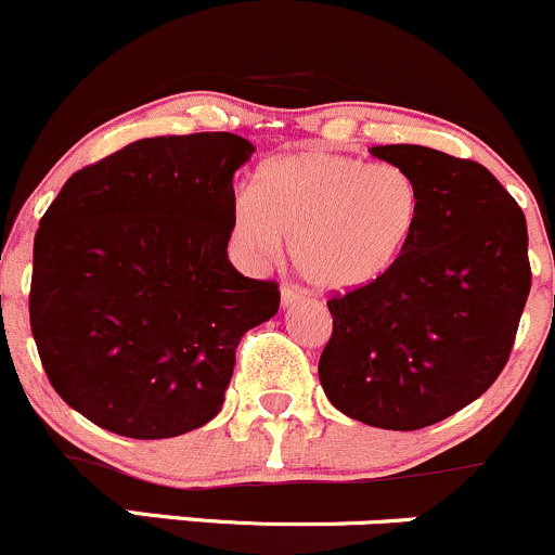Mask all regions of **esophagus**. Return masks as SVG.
Returning a JSON list of instances; mask_svg holds the SVG:
<instances>
[{"label": "esophagus", "mask_w": 555, "mask_h": 555, "mask_svg": "<svg viewBox=\"0 0 555 555\" xmlns=\"http://www.w3.org/2000/svg\"><path fill=\"white\" fill-rule=\"evenodd\" d=\"M301 299H305V294L299 288H294V285H283V291H280V305H283V310L299 305Z\"/></svg>", "instance_id": "1"}]
</instances>
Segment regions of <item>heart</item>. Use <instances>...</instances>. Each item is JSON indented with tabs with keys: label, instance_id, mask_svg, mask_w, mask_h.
<instances>
[{
	"label": "heart",
	"instance_id": "obj_1",
	"mask_svg": "<svg viewBox=\"0 0 555 555\" xmlns=\"http://www.w3.org/2000/svg\"><path fill=\"white\" fill-rule=\"evenodd\" d=\"M422 216L420 181L396 163L307 150L267 159L230 205V243L264 264L291 240L296 272L320 291L363 288L398 264Z\"/></svg>",
	"mask_w": 555,
	"mask_h": 555
}]
</instances>
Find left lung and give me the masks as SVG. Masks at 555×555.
Returning <instances> with one entry per match:
<instances>
[{
    "label": "left lung",
    "mask_w": 555,
    "mask_h": 555,
    "mask_svg": "<svg viewBox=\"0 0 555 555\" xmlns=\"http://www.w3.org/2000/svg\"><path fill=\"white\" fill-rule=\"evenodd\" d=\"M371 154L420 181L422 216L387 275L328 301L318 374L341 414L420 430L481 398L505 369L532 288L527 219L473 159L416 144Z\"/></svg>",
    "instance_id": "left-lung-1"
}]
</instances>
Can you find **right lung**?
Returning a JSON list of instances; mask_svg holds the SVG:
<instances>
[{
  "mask_svg": "<svg viewBox=\"0 0 555 555\" xmlns=\"http://www.w3.org/2000/svg\"><path fill=\"white\" fill-rule=\"evenodd\" d=\"M235 133L157 135L77 170L39 221L28 315L50 385L93 425L173 438L214 420L272 280L230 264Z\"/></svg>",
  "mask_w": 555,
  "mask_h": 555,
  "instance_id": "obj_1",
  "label": "right lung"
}]
</instances>
